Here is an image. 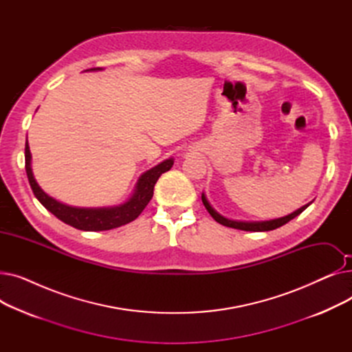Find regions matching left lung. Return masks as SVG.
<instances>
[{"label":"left lung","instance_id":"obj_1","mask_svg":"<svg viewBox=\"0 0 352 352\" xmlns=\"http://www.w3.org/2000/svg\"><path fill=\"white\" fill-rule=\"evenodd\" d=\"M201 199L202 202H204V206L207 208V211L211 214V217L217 221V223L223 224L226 227H230V228H235V230H243V231H255V232H260V231H271V230H275V228H280L283 227L284 224H287L288 221H291L292 218H295L297 215H300L305 208H308L312 201L308 202V204H305L304 207L295 210L294 212L288 214V215H284V217H280V218H274V219H265V221H239V219H231V218H227L224 215H221L211 204L210 201L207 199L206 194L202 192L201 195Z\"/></svg>","mask_w":352,"mask_h":352}]
</instances>
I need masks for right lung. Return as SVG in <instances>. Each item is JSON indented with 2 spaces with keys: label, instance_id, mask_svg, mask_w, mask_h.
<instances>
[{
  "label": "right lung",
  "instance_id": "obj_1",
  "mask_svg": "<svg viewBox=\"0 0 352 352\" xmlns=\"http://www.w3.org/2000/svg\"><path fill=\"white\" fill-rule=\"evenodd\" d=\"M102 68H91L88 71H100ZM31 151L28 141L25 142V171L30 181L31 190L41 204L63 223L82 231H107L118 228L134 221L142 210L148 206L154 195V186L161 174L170 171L174 165V158L170 157L145 171L137 181L135 188L126 201L118 206L111 207H72L48 195L36 182L32 166H31Z\"/></svg>",
  "mask_w": 352,
  "mask_h": 352
}]
</instances>
